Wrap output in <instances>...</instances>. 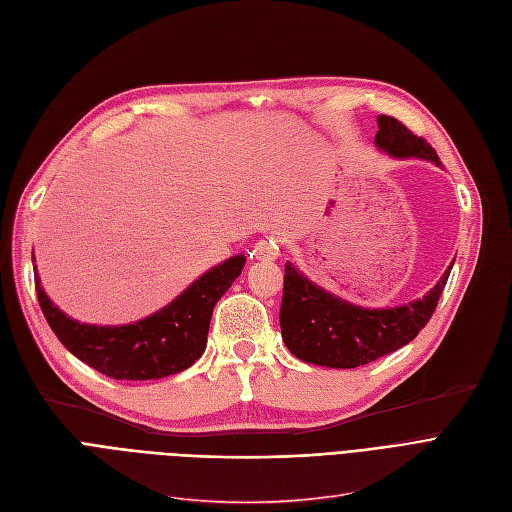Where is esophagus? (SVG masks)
<instances>
[{"mask_svg":"<svg viewBox=\"0 0 512 512\" xmlns=\"http://www.w3.org/2000/svg\"><path fill=\"white\" fill-rule=\"evenodd\" d=\"M251 257L253 259H261V261H272V259H276L278 257V244H276V240H259L255 246H253V251H251Z\"/></svg>","mask_w":512,"mask_h":512,"instance_id":"34e87169","label":"esophagus"}]
</instances>
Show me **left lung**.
<instances>
[{
  "label": "left lung",
  "instance_id": "left-lung-1",
  "mask_svg": "<svg viewBox=\"0 0 512 512\" xmlns=\"http://www.w3.org/2000/svg\"><path fill=\"white\" fill-rule=\"evenodd\" d=\"M377 126L375 147L388 156L422 158L441 166L437 151L396 118L380 116ZM451 266L422 299L396 308H363L320 289L287 261L280 306L282 339L293 356L310 365L354 369L373 363L407 346L426 327Z\"/></svg>",
  "mask_w": 512,
  "mask_h": 512
}]
</instances>
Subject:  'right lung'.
<instances>
[{
  "mask_svg": "<svg viewBox=\"0 0 512 512\" xmlns=\"http://www.w3.org/2000/svg\"><path fill=\"white\" fill-rule=\"evenodd\" d=\"M244 261V255L225 259L162 310L120 327H97L69 318L52 304L37 272L35 291L50 329L82 363L113 380H160L192 367L202 356L213 308L240 276Z\"/></svg>",
  "mask_w": 512,
  "mask_h": 512,
  "instance_id": "right-lung-1",
  "label": "right lung"
}]
</instances>
